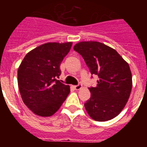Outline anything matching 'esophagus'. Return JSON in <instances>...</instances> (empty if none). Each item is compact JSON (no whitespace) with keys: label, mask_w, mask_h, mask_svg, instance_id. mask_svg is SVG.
I'll list each match as a JSON object with an SVG mask.
<instances>
[{"label":"esophagus","mask_w":147,"mask_h":147,"mask_svg":"<svg viewBox=\"0 0 147 147\" xmlns=\"http://www.w3.org/2000/svg\"><path fill=\"white\" fill-rule=\"evenodd\" d=\"M82 88V84H79V85H75L74 86V88L76 90H79L81 89Z\"/></svg>","instance_id":"esophagus-1"}]
</instances>
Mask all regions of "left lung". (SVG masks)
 <instances>
[{"label": "left lung", "instance_id": "left-lung-1", "mask_svg": "<svg viewBox=\"0 0 147 147\" xmlns=\"http://www.w3.org/2000/svg\"><path fill=\"white\" fill-rule=\"evenodd\" d=\"M74 49L82 57L91 74L99 79L96 86L89 88L90 98L85 103L88 115L97 121L113 119L121 112L130 96L129 64L115 49L102 42H80Z\"/></svg>", "mask_w": 147, "mask_h": 147}]
</instances>
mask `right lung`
I'll list each match as a JSON object with an SVG mask.
<instances>
[{
	"label": "right lung",
	"mask_w": 147,
	"mask_h": 147,
	"mask_svg": "<svg viewBox=\"0 0 147 147\" xmlns=\"http://www.w3.org/2000/svg\"><path fill=\"white\" fill-rule=\"evenodd\" d=\"M72 42H47L28 53L18 71V88L23 103L42 117L54 115L70 93L59 78L60 66Z\"/></svg>",
	"instance_id": "add662e5"
}]
</instances>
